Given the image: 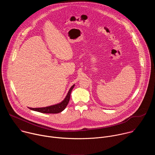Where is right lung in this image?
Instances as JSON below:
<instances>
[{"instance_id": "right-lung-1", "label": "right lung", "mask_w": 155, "mask_h": 155, "mask_svg": "<svg viewBox=\"0 0 155 155\" xmlns=\"http://www.w3.org/2000/svg\"><path fill=\"white\" fill-rule=\"evenodd\" d=\"M75 86V84H74L71 88L70 90L65 97V99L60 103L57 104L56 105L46 107H41V108H29L31 110H34V111L38 112L43 114H58L61 112L65 108L67 107L68 104H69L70 97H71V93L72 92V90H73L74 87Z\"/></svg>"}]
</instances>
